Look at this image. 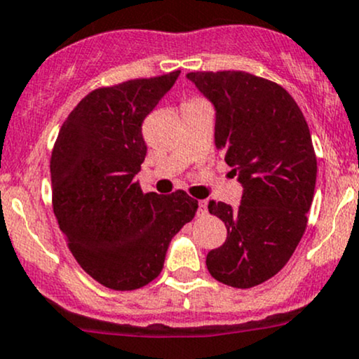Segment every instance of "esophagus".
Returning <instances> with one entry per match:
<instances>
[{"label":"esophagus","instance_id":"34e87169","mask_svg":"<svg viewBox=\"0 0 359 359\" xmlns=\"http://www.w3.org/2000/svg\"><path fill=\"white\" fill-rule=\"evenodd\" d=\"M208 213V201L201 200L198 201V217H205Z\"/></svg>","mask_w":359,"mask_h":359}]
</instances>
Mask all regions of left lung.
I'll return each instance as SVG.
<instances>
[{"label": "left lung", "instance_id": "1", "mask_svg": "<svg viewBox=\"0 0 359 359\" xmlns=\"http://www.w3.org/2000/svg\"><path fill=\"white\" fill-rule=\"evenodd\" d=\"M215 109V146L242 184L237 208L210 201L226 226L206 255L212 277L248 289L289 262L307 225L318 164L309 128L285 88L247 72L187 75Z\"/></svg>", "mask_w": 359, "mask_h": 359}]
</instances>
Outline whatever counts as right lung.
<instances>
[{"instance_id": "right-lung-1", "label": "right lung", "mask_w": 359, "mask_h": 359, "mask_svg": "<svg viewBox=\"0 0 359 359\" xmlns=\"http://www.w3.org/2000/svg\"><path fill=\"white\" fill-rule=\"evenodd\" d=\"M181 72L97 88L80 100L55 142L53 212L80 267L114 290H134L163 271L171 238L193 220L187 193H142L134 180L147 146L142 122Z\"/></svg>"}]
</instances>
